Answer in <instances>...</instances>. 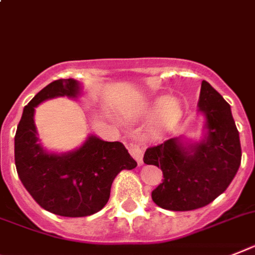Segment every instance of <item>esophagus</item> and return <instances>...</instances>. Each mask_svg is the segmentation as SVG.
<instances>
[{"instance_id":"esophagus-1","label":"esophagus","mask_w":255,"mask_h":255,"mask_svg":"<svg viewBox=\"0 0 255 255\" xmlns=\"http://www.w3.org/2000/svg\"><path fill=\"white\" fill-rule=\"evenodd\" d=\"M128 150H129L130 155H131L134 159L136 160V163L142 165L143 164V148L139 146V144H136V143H130L128 144Z\"/></svg>"}]
</instances>
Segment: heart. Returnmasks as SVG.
<instances>
[{"label": "heart", "mask_w": 255, "mask_h": 255, "mask_svg": "<svg viewBox=\"0 0 255 255\" xmlns=\"http://www.w3.org/2000/svg\"><path fill=\"white\" fill-rule=\"evenodd\" d=\"M182 113V105L177 99L157 98L143 108V116L146 119L156 116L152 124L153 131L156 132H165L173 129L180 123Z\"/></svg>", "instance_id": "1"}]
</instances>
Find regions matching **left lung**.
I'll return each instance as SVG.
<instances>
[{"label": "left lung", "mask_w": 255, "mask_h": 255, "mask_svg": "<svg viewBox=\"0 0 255 255\" xmlns=\"http://www.w3.org/2000/svg\"><path fill=\"white\" fill-rule=\"evenodd\" d=\"M198 108L206 134L198 143L172 138L147 148L143 161L160 167L164 180L152 190V201L170 211L205 207L226 191L241 164L239 130L231 107L208 82L201 86Z\"/></svg>", "instance_id": "8db88e82"}]
</instances>
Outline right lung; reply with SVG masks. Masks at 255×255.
Here are the masks:
<instances>
[{"label": "right lung", "mask_w": 255, "mask_h": 255, "mask_svg": "<svg viewBox=\"0 0 255 255\" xmlns=\"http://www.w3.org/2000/svg\"><path fill=\"white\" fill-rule=\"evenodd\" d=\"M79 94L81 86L71 78L49 83L24 107L14 138L15 167L23 186L44 210L66 218L100 211L108 202L116 176L136 167L123 143L105 142L95 135L66 153H49L40 146L35 107L48 99L77 98Z\"/></svg>", "instance_id": "add662e5"}]
</instances>
